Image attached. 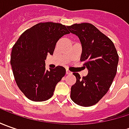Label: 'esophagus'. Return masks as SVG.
<instances>
[{"mask_svg": "<svg viewBox=\"0 0 129 129\" xmlns=\"http://www.w3.org/2000/svg\"><path fill=\"white\" fill-rule=\"evenodd\" d=\"M66 74H67V75H71V74H72V72H70V70H66Z\"/></svg>", "mask_w": 129, "mask_h": 129, "instance_id": "34e87169", "label": "esophagus"}]
</instances>
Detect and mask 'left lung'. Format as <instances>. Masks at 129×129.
<instances>
[{
    "mask_svg": "<svg viewBox=\"0 0 129 129\" xmlns=\"http://www.w3.org/2000/svg\"><path fill=\"white\" fill-rule=\"evenodd\" d=\"M67 28L79 38L82 49L80 60L88 70L82 78L73 73L77 80L71 87L70 98L79 106H91L108 91L116 75L118 55L111 40L91 23H75Z\"/></svg>",
    "mask_w": 129,
    "mask_h": 129,
    "instance_id": "1",
    "label": "left lung"
}]
</instances>
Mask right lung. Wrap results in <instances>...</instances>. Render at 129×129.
Listing matches in <instances>:
<instances>
[{"mask_svg":"<svg viewBox=\"0 0 129 129\" xmlns=\"http://www.w3.org/2000/svg\"><path fill=\"white\" fill-rule=\"evenodd\" d=\"M67 26L53 22L39 23L27 29L12 48L11 65L16 82L29 100L45 101L54 94L66 73L62 66L46 70L47 54L52 55L57 41L70 34Z\"/></svg>","mask_w":129,"mask_h":129,"instance_id":"1","label":"right lung"}]
</instances>
